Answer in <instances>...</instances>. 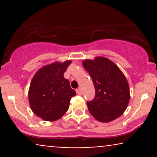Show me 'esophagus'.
<instances>
[{"label":"esophagus","instance_id":"34e87169","mask_svg":"<svg viewBox=\"0 0 157 157\" xmlns=\"http://www.w3.org/2000/svg\"><path fill=\"white\" fill-rule=\"evenodd\" d=\"M76 92L78 95H81V94H82V91H81L80 88H78V89H76Z\"/></svg>","mask_w":157,"mask_h":157}]
</instances>
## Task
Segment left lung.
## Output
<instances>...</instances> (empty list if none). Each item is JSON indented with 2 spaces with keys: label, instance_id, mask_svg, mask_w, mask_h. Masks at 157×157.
<instances>
[{
  "label": "left lung",
  "instance_id": "8db88e82",
  "mask_svg": "<svg viewBox=\"0 0 157 157\" xmlns=\"http://www.w3.org/2000/svg\"><path fill=\"white\" fill-rule=\"evenodd\" d=\"M95 88V97L87 102L90 113L98 121L109 122L120 117L127 109L130 89L127 79L114 63L104 57L84 60Z\"/></svg>",
  "mask_w": 157,
  "mask_h": 157
}]
</instances>
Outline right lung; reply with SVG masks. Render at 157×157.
I'll return each mask as SVG.
<instances>
[{
	"label": "right lung",
	"instance_id": "add662e5",
	"mask_svg": "<svg viewBox=\"0 0 157 157\" xmlns=\"http://www.w3.org/2000/svg\"><path fill=\"white\" fill-rule=\"evenodd\" d=\"M71 60L59 61L41 67L30 83L28 97L32 111L45 121L59 120L68 111L76 92L70 87L63 74Z\"/></svg>",
	"mask_w": 157,
	"mask_h": 157
}]
</instances>
